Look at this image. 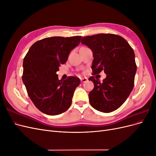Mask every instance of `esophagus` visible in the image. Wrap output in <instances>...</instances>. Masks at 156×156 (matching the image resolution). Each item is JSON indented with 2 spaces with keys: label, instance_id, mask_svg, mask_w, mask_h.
I'll use <instances>...</instances> for the list:
<instances>
[{
  "label": "esophagus",
  "instance_id": "1",
  "mask_svg": "<svg viewBox=\"0 0 156 156\" xmlns=\"http://www.w3.org/2000/svg\"><path fill=\"white\" fill-rule=\"evenodd\" d=\"M87 81H88V78H87V77L81 78V83H86Z\"/></svg>",
  "mask_w": 156,
  "mask_h": 156
}]
</instances>
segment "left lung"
Masks as SVG:
<instances>
[{
  "label": "left lung",
  "mask_w": 156,
  "mask_h": 156,
  "mask_svg": "<svg viewBox=\"0 0 156 156\" xmlns=\"http://www.w3.org/2000/svg\"><path fill=\"white\" fill-rule=\"evenodd\" d=\"M81 44L93 53V75L104 70L107 77L100 81L90 77L94 89L90 92L91 106L103 112H111L126 101L134 86L136 72L133 49L124 38L112 34L83 37Z\"/></svg>",
  "instance_id": "8db88e82"
}]
</instances>
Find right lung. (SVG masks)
<instances>
[{
    "label": "right lung",
    "instance_id": "right-lung-1",
    "mask_svg": "<svg viewBox=\"0 0 156 156\" xmlns=\"http://www.w3.org/2000/svg\"><path fill=\"white\" fill-rule=\"evenodd\" d=\"M82 36L50 37L37 41L23 60V82L36 108L54 116L66 111L80 79L68 77L59 80L56 72L66 62L70 51L77 47Z\"/></svg>",
    "mask_w": 156,
    "mask_h": 156
}]
</instances>
